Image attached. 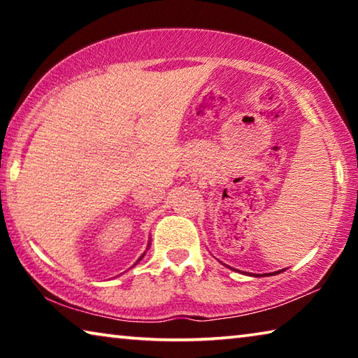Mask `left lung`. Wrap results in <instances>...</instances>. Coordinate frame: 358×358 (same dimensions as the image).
Wrapping results in <instances>:
<instances>
[{
  "label": "left lung",
  "instance_id": "1",
  "mask_svg": "<svg viewBox=\"0 0 358 358\" xmlns=\"http://www.w3.org/2000/svg\"><path fill=\"white\" fill-rule=\"evenodd\" d=\"M282 270H280V271H275V273H264V275H260V276H273V275H278V273H281ZM252 276H259V275H252Z\"/></svg>",
  "mask_w": 358,
  "mask_h": 358
}]
</instances>
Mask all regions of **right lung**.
Returning a JSON list of instances; mask_svg holds the SVG:
<instances>
[{
  "instance_id": "1",
  "label": "right lung",
  "mask_w": 358,
  "mask_h": 358,
  "mask_svg": "<svg viewBox=\"0 0 358 358\" xmlns=\"http://www.w3.org/2000/svg\"><path fill=\"white\" fill-rule=\"evenodd\" d=\"M143 256H145V252L142 254V256H141V257H138V260H137V262H141V260H142V257H143ZM137 262H136V264H137Z\"/></svg>"
}]
</instances>
